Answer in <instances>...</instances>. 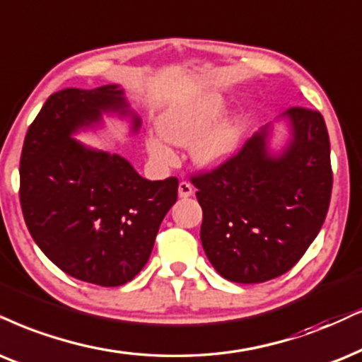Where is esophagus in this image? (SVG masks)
I'll use <instances>...</instances> for the list:
<instances>
[{"label": "esophagus", "instance_id": "esophagus-1", "mask_svg": "<svg viewBox=\"0 0 362 362\" xmlns=\"http://www.w3.org/2000/svg\"><path fill=\"white\" fill-rule=\"evenodd\" d=\"M194 194V187H192L189 182L182 180L180 184H178V197H182V199H187V197H190Z\"/></svg>", "mask_w": 362, "mask_h": 362}]
</instances>
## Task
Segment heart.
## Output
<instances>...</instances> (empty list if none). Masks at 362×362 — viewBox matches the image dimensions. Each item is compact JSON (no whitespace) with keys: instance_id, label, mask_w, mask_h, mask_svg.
Segmentation results:
<instances>
[{"instance_id":"b5f03b06","label":"heart","mask_w":362,"mask_h":362,"mask_svg":"<svg viewBox=\"0 0 362 362\" xmlns=\"http://www.w3.org/2000/svg\"><path fill=\"white\" fill-rule=\"evenodd\" d=\"M223 110V100L218 95L189 100L168 108L157 120V130L163 140L178 147H189L192 158L200 167H217L234 153L240 136L239 122L222 120L215 123ZM150 157L162 165H172L177 157L163 141L148 139Z\"/></svg>"}]
</instances>
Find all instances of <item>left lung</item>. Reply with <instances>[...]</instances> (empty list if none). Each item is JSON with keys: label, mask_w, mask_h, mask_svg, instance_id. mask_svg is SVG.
<instances>
[{"label": "left lung", "mask_w": 362, "mask_h": 362, "mask_svg": "<svg viewBox=\"0 0 362 362\" xmlns=\"http://www.w3.org/2000/svg\"><path fill=\"white\" fill-rule=\"evenodd\" d=\"M292 139L267 152L269 127L214 170L192 175L202 207L200 240L227 281L259 284L291 271L317 237L332 192L331 144L317 110L292 107Z\"/></svg>", "instance_id": "1"}]
</instances>
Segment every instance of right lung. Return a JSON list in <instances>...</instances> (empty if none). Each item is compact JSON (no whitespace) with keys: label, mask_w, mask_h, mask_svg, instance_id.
<instances>
[{"label":"right lung","mask_w":362,"mask_h":362,"mask_svg":"<svg viewBox=\"0 0 362 362\" xmlns=\"http://www.w3.org/2000/svg\"><path fill=\"white\" fill-rule=\"evenodd\" d=\"M103 112L130 113L117 85L65 88L47 100L23 144L20 202L31 237L57 267L117 287L147 264L178 180L150 182L120 155L71 139ZM139 127L134 115V132Z\"/></svg>","instance_id":"add662e5"}]
</instances>
